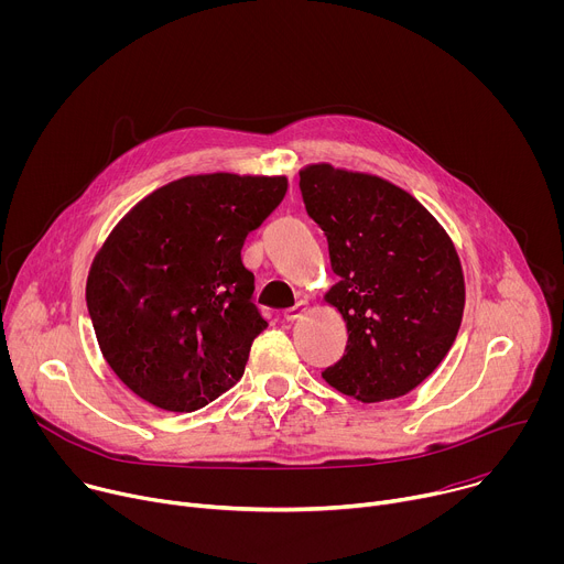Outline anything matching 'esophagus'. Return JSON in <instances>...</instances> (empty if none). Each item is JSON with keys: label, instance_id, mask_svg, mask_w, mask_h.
Segmentation results:
<instances>
[{"label": "esophagus", "instance_id": "obj_1", "mask_svg": "<svg viewBox=\"0 0 564 564\" xmlns=\"http://www.w3.org/2000/svg\"><path fill=\"white\" fill-rule=\"evenodd\" d=\"M305 312H307V301H296L292 307H288V310L283 312V318H285V321H296V318H301Z\"/></svg>", "mask_w": 564, "mask_h": 564}]
</instances>
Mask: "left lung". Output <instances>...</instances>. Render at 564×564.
Segmentation results:
<instances>
[{
    "label": "left lung",
    "mask_w": 564,
    "mask_h": 564,
    "mask_svg": "<svg viewBox=\"0 0 564 564\" xmlns=\"http://www.w3.org/2000/svg\"><path fill=\"white\" fill-rule=\"evenodd\" d=\"M299 178L339 276L326 301L348 328L346 355L324 379L366 404L411 392L442 364L462 324L464 274L448 234L383 178L333 165H310Z\"/></svg>",
    "instance_id": "8db88e82"
}]
</instances>
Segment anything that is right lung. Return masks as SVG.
<instances>
[{"label": "right lung", "instance_id": "right-lung-1", "mask_svg": "<svg viewBox=\"0 0 564 564\" xmlns=\"http://www.w3.org/2000/svg\"><path fill=\"white\" fill-rule=\"evenodd\" d=\"M285 192V176H187L109 234L87 305L107 364L149 404L192 413L243 377L268 321L240 248Z\"/></svg>", "mask_w": 564, "mask_h": 564}]
</instances>
